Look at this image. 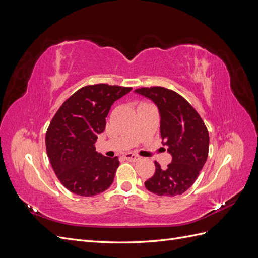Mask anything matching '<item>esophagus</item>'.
<instances>
[{
	"label": "esophagus",
	"instance_id": "34e87169",
	"mask_svg": "<svg viewBox=\"0 0 258 258\" xmlns=\"http://www.w3.org/2000/svg\"><path fill=\"white\" fill-rule=\"evenodd\" d=\"M123 157H124V159L130 160V161H138V160L141 159V157H140V156H138V155H136V154H132V153L124 154Z\"/></svg>",
	"mask_w": 258,
	"mask_h": 258
}]
</instances>
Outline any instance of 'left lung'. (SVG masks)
I'll use <instances>...</instances> for the list:
<instances>
[{
	"instance_id": "1",
	"label": "left lung",
	"mask_w": 258,
	"mask_h": 258,
	"mask_svg": "<svg viewBox=\"0 0 258 258\" xmlns=\"http://www.w3.org/2000/svg\"><path fill=\"white\" fill-rule=\"evenodd\" d=\"M157 106L162 144L172 161L166 169L155 162V173L144 183L147 190L158 196L182 195L196 181L209 153V132L199 114L178 93L151 87L135 90Z\"/></svg>"
}]
</instances>
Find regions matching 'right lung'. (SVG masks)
Returning <instances> with one entry per match:
<instances>
[{
  "mask_svg": "<svg viewBox=\"0 0 258 258\" xmlns=\"http://www.w3.org/2000/svg\"><path fill=\"white\" fill-rule=\"evenodd\" d=\"M131 87L98 84L77 90L61 105L46 132L51 167L67 189L83 197L103 192L114 181L118 158L96 151L98 135L116 100Z\"/></svg>",
  "mask_w": 258,
  "mask_h": 258,
  "instance_id": "obj_1",
  "label": "right lung"
}]
</instances>
